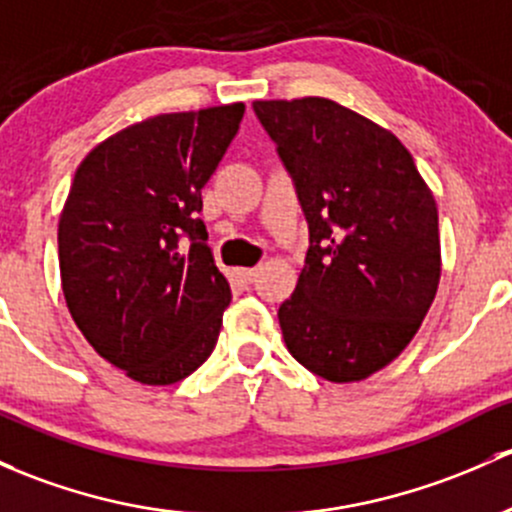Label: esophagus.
<instances>
[{"label": "esophagus", "mask_w": 512, "mask_h": 512, "mask_svg": "<svg viewBox=\"0 0 512 512\" xmlns=\"http://www.w3.org/2000/svg\"><path fill=\"white\" fill-rule=\"evenodd\" d=\"M235 274H238L242 282L250 284V282H255V279H257V267H238Z\"/></svg>", "instance_id": "34e87169"}]
</instances>
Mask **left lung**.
<instances>
[{
	"label": "left lung",
	"mask_w": 512,
	"mask_h": 512,
	"mask_svg": "<svg viewBox=\"0 0 512 512\" xmlns=\"http://www.w3.org/2000/svg\"><path fill=\"white\" fill-rule=\"evenodd\" d=\"M309 223L297 289L279 306L289 353L331 383L390 365L441 277L439 211L390 129L328 98L255 100Z\"/></svg>",
	"instance_id": "left-lung-1"
}]
</instances>
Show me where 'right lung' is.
I'll return each mask as SVG.
<instances>
[{
	"instance_id": "right-lung-1",
	"label": "right lung",
	"mask_w": 512,
	"mask_h": 512,
	"mask_svg": "<svg viewBox=\"0 0 512 512\" xmlns=\"http://www.w3.org/2000/svg\"><path fill=\"white\" fill-rule=\"evenodd\" d=\"M242 112V102L164 112L110 134L80 161L63 203L68 311L95 353L142 385L188 378L218 341L233 294L198 213Z\"/></svg>"
}]
</instances>
